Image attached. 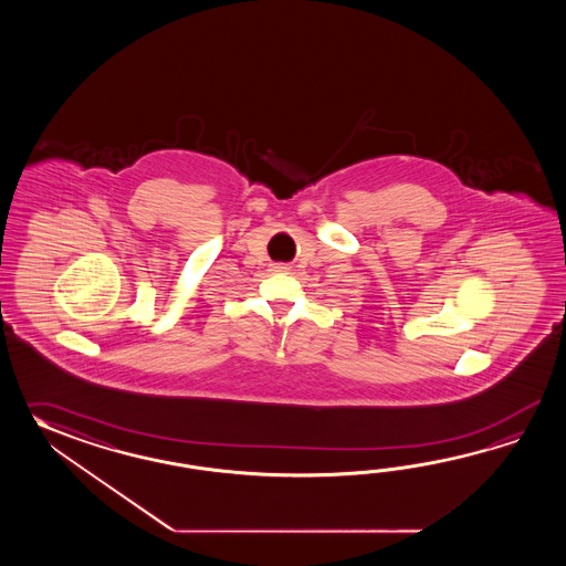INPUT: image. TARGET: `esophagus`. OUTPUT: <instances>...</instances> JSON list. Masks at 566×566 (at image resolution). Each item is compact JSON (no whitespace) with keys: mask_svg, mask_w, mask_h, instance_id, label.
<instances>
[{"mask_svg":"<svg viewBox=\"0 0 566 566\" xmlns=\"http://www.w3.org/2000/svg\"><path fill=\"white\" fill-rule=\"evenodd\" d=\"M273 269H275V271H287V266L285 265H275Z\"/></svg>","mask_w":566,"mask_h":566,"instance_id":"obj_1","label":"esophagus"}]
</instances>
